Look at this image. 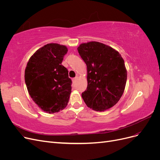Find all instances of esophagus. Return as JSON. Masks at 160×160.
<instances>
[{
	"mask_svg": "<svg viewBox=\"0 0 160 160\" xmlns=\"http://www.w3.org/2000/svg\"><path fill=\"white\" fill-rule=\"evenodd\" d=\"M77 77H75V78H73L72 79V83H75V82L77 81Z\"/></svg>",
	"mask_w": 160,
	"mask_h": 160,
	"instance_id": "esophagus-1",
	"label": "esophagus"
}]
</instances>
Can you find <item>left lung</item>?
I'll return each instance as SVG.
<instances>
[{
    "instance_id": "left-lung-1",
    "label": "left lung",
    "mask_w": 160,
    "mask_h": 160,
    "mask_svg": "<svg viewBox=\"0 0 160 160\" xmlns=\"http://www.w3.org/2000/svg\"><path fill=\"white\" fill-rule=\"evenodd\" d=\"M88 72V88L82 98L88 108L104 111L117 103L123 93L127 70L119 52L97 41L81 43L77 48Z\"/></svg>"
}]
</instances>
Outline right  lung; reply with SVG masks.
I'll return each instance as SVG.
<instances>
[{"mask_svg":"<svg viewBox=\"0 0 160 160\" xmlns=\"http://www.w3.org/2000/svg\"><path fill=\"white\" fill-rule=\"evenodd\" d=\"M68 49L49 43L30 57L25 71V80L31 98L42 111L54 113L65 109L71 93L72 81L68 70L62 65Z\"/></svg>","mask_w":160,"mask_h":160,"instance_id":"add662e5","label":"right lung"}]
</instances>
